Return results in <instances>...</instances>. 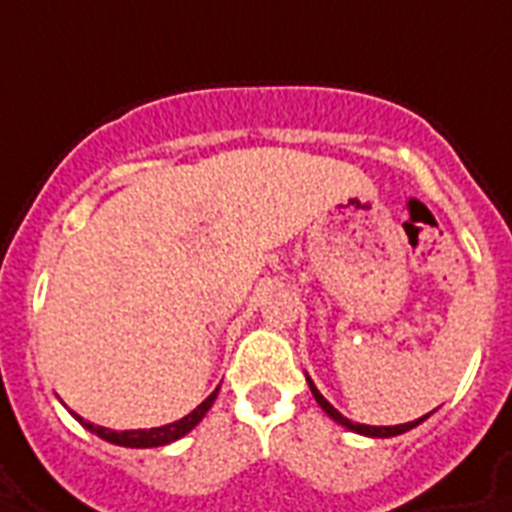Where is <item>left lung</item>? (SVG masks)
Wrapping results in <instances>:
<instances>
[{"label": "left lung", "instance_id": "left-lung-1", "mask_svg": "<svg viewBox=\"0 0 512 512\" xmlns=\"http://www.w3.org/2000/svg\"><path fill=\"white\" fill-rule=\"evenodd\" d=\"M308 385H311V393H313V398H316V404H319L321 409H324V412H327L329 417H332V420L337 422V425H342V428L353 430V433H361V436H372V438H390V436H398V433H406V430L417 428V425H420L422 420H428V414H425V417H420V420H414V422H404V425H388V428H377V425H361V422H350L348 417H342V414L337 412L335 406L329 404L327 398L321 396V393H319V388H316V385H313V382H311V377H308Z\"/></svg>", "mask_w": 512, "mask_h": 512}]
</instances>
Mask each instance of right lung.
<instances>
[{"label":"right lung","mask_w":512,"mask_h":512,"mask_svg":"<svg viewBox=\"0 0 512 512\" xmlns=\"http://www.w3.org/2000/svg\"><path fill=\"white\" fill-rule=\"evenodd\" d=\"M215 398H217V390H212V393H209V396L204 398V401H201L191 414H185L183 420L170 422V425H162V428H151V430H122V433H119V430L92 425L90 420H84V417H79V414H74V417L82 422L84 428L90 430V433L100 436L103 441H108V444L130 446V449H151V446H167L172 444V441H177V438H183L185 433H191V430L204 420V414L212 409Z\"/></svg>","instance_id":"add662e5"}]
</instances>
